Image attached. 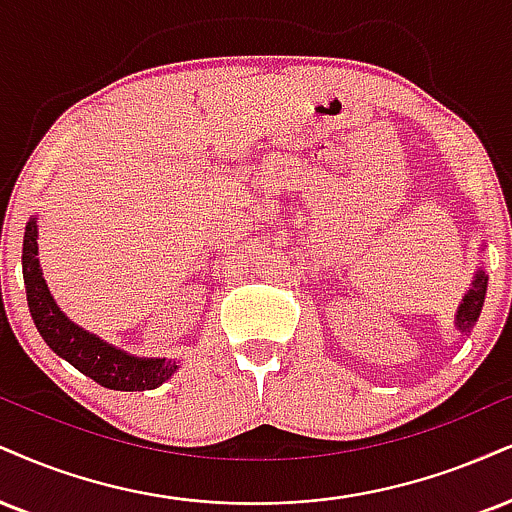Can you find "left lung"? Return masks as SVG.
Returning a JSON list of instances; mask_svg holds the SVG:
<instances>
[{"instance_id":"1","label":"left lung","mask_w":512,"mask_h":512,"mask_svg":"<svg viewBox=\"0 0 512 512\" xmlns=\"http://www.w3.org/2000/svg\"><path fill=\"white\" fill-rule=\"evenodd\" d=\"M486 281H489V276L484 272H477L474 276V283L470 288V293L465 295L463 305H460L458 310V329L467 334V331L472 329L474 322H477L479 312H482V305H484V295H486Z\"/></svg>"}]
</instances>
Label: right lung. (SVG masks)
Segmentation results:
<instances>
[{"mask_svg":"<svg viewBox=\"0 0 512 512\" xmlns=\"http://www.w3.org/2000/svg\"><path fill=\"white\" fill-rule=\"evenodd\" d=\"M38 226L35 219L28 221L23 236V281H26L28 307L33 322L38 326L45 343L66 362H71L85 377L114 391H150L157 389L176 372V362L171 360H140L100 341L88 331L78 329L64 317L47 283L42 279L38 262Z\"/></svg>","mask_w":512,"mask_h":512,"instance_id":"add662e5","label":"right lung"}]
</instances>
